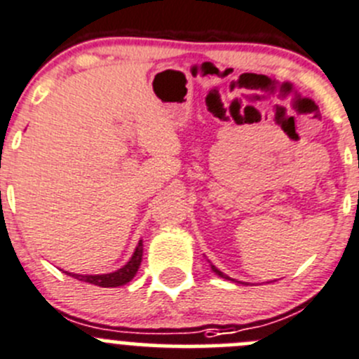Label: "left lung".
Returning <instances> with one entry per match:
<instances>
[{"mask_svg": "<svg viewBox=\"0 0 359 359\" xmlns=\"http://www.w3.org/2000/svg\"><path fill=\"white\" fill-rule=\"evenodd\" d=\"M210 268H212V272H214L215 276L222 277V279H226V280H233V283H240V280H235V279H231V277H228V276H226V273H222L221 270H217V268H215L214 264H212V263H210ZM242 284H243V283H242Z\"/></svg>", "mask_w": 359, "mask_h": 359, "instance_id": "8db88e82", "label": "left lung"}]
</instances>
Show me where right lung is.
<instances>
[{
  "mask_svg": "<svg viewBox=\"0 0 359 359\" xmlns=\"http://www.w3.org/2000/svg\"><path fill=\"white\" fill-rule=\"evenodd\" d=\"M142 256H144V242L138 240V245L137 249H135L133 256L130 257V261H128L124 266H121L119 270H116V272L96 273V276H80V273H69V272H65V273L66 276L73 277V279L95 284V286H100V287H119L130 283V280L137 276L138 268H140V263H142Z\"/></svg>",
  "mask_w": 359,
  "mask_h": 359,
  "instance_id": "add662e5",
  "label": "right lung"
}]
</instances>
